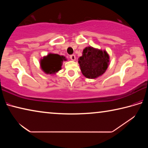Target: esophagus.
<instances>
[{
  "label": "esophagus",
  "instance_id": "obj_1",
  "mask_svg": "<svg viewBox=\"0 0 148 148\" xmlns=\"http://www.w3.org/2000/svg\"><path fill=\"white\" fill-rule=\"evenodd\" d=\"M70 59H71L72 61H75V60H76V56H75V55L72 54L71 56H70Z\"/></svg>",
  "mask_w": 148,
  "mask_h": 148
}]
</instances>
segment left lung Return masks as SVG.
<instances>
[{
	"mask_svg": "<svg viewBox=\"0 0 148 148\" xmlns=\"http://www.w3.org/2000/svg\"><path fill=\"white\" fill-rule=\"evenodd\" d=\"M109 56L106 51L91 46L84 49L78 59L80 69L85 77L95 79L103 74L109 65Z\"/></svg>",
	"mask_w": 148,
	"mask_h": 148,
	"instance_id": "obj_1",
	"label": "left lung"
}]
</instances>
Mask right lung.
Segmentation results:
<instances>
[{
	"label": "right lung",
	"mask_w": 148,
	"mask_h": 148,
	"mask_svg": "<svg viewBox=\"0 0 148 148\" xmlns=\"http://www.w3.org/2000/svg\"><path fill=\"white\" fill-rule=\"evenodd\" d=\"M66 61L64 56L49 53L40 61V66L45 73L53 74L61 69L62 61Z\"/></svg>",
	"instance_id": "right-lung-1"
}]
</instances>
